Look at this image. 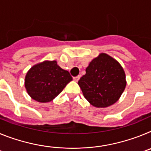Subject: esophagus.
<instances>
[{"label":"esophagus","instance_id":"34e87169","mask_svg":"<svg viewBox=\"0 0 151 151\" xmlns=\"http://www.w3.org/2000/svg\"><path fill=\"white\" fill-rule=\"evenodd\" d=\"M80 78V76H75L73 77V80H74L75 82H78V80Z\"/></svg>","mask_w":151,"mask_h":151}]
</instances>
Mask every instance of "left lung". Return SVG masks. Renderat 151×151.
Segmentation results:
<instances>
[{"instance_id": "1", "label": "left lung", "mask_w": 151, "mask_h": 151, "mask_svg": "<svg viewBox=\"0 0 151 151\" xmlns=\"http://www.w3.org/2000/svg\"><path fill=\"white\" fill-rule=\"evenodd\" d=\"M78 82L84 97L96 107H106L116 102L126 85L121 65L106 54L90 63Z\"/></svg>"}]
</instances>
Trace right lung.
I'll return each instance as SVG.
<instances>
[{"label":"right lung","mask_w":151,"mask_h":151,"mask_svg":"<svg viewBox=\"0 0 151 151\" xmlns=\"http://www.w3.org/2000/svg\"><path fill=\"white\" fill-rule=\"evenodd\" d=\"M72 80L69 72L61 69L56 61H45L29 69L25 86L32 99L46 103L55 98Z\"/></svg>","instance_id":"right-lung-1"}]
</instances>
